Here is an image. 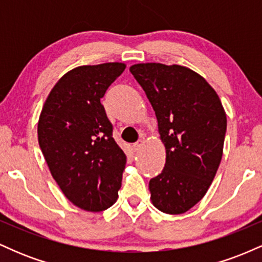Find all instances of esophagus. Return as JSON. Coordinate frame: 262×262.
<instances>
[{"label":"esophagus","mask_w":262,"mask_h":262,"mask_svg":"<svg viewBox=\"0 0 262 262\" xmlns=\"http://www.w3.org/2000/svg\"><path fill=\"white\" fill-rule=\"evenodd\" d=\"M143 144H144V141H143V140H138L137 143H134V144H133V149H134V151H139L141 146H143Z\"/></svg>","instance_id":"1"}]
</instances>
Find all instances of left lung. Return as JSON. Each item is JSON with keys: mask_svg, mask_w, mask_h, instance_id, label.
I'll list each match as a JSON object with an SVG mask.
<instances>
[{"mask_svg": "<svg viewBox=\"0 0 262 262\" xmlns=\"http://www.w3.org/2000/svg\"><path fill=\"white\" fill-rule=\"evenodd\" d=\"M158 119L166 149L160 175L150 180V200L161 212L182 214L204 197L223 155L227 114L212 86L181 65L130 66Z\"/></svg>", "mask_w": 262, "mask_h": 262, "instance_id": "8db88e82", "label": "left lung"}]
</instances>
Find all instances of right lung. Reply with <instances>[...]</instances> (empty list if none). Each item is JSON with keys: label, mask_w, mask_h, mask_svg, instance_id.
Returning <instances> with one entry per match:
<instances>
[{"label": "right lung", "mask_w": 262, "mask_h": 262, "mask_svg": "<svg viewBox=\"0 0 262 262\" xmlns=\"http://www.w3.org/2000/svg\"><path fill=\"white\" fill-rule=\"evenodd\" d=\"M124 69L123 62L73 69L55 83L39 116V146L52 176L87 212L113 206L122 186L127 156L113 139L101 98Z\"/></svg>", "instance_id": "obj_1"}]
</instances>
